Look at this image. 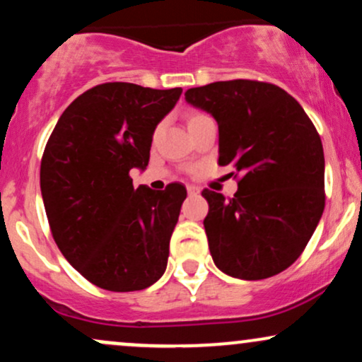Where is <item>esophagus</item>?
Listing matches in <instances>:
<instances>
[{"instance_id": "1", "label": "esophagus", "mask_w": 362, "mask_h": 362, "mask_svg": "<svg viewBox=\"0 0 362 362\" xmlns=\"http://www.w3.org/2000/svg\"><path fill=\"white\" fill-rule=\"evenodd\" d=\"M199 192H201V190H199V187L187 185V194H189V195H197Z\"/></svg>"}]
</instances>
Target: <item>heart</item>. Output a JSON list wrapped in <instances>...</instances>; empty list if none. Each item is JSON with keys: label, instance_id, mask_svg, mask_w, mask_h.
<instances>
[{"label": "heart", "instance_id": "b5f03b06", "mask_svg": "<svg viewBox=\"0 0 362 362\" xmlns=\"http://www.w3.org/2000/svg\"><path fill=\"white\" fill-rule=\"evenodd\" d=\"M204 117H207V115H206V114H202V112H197V110H192V112H189V114L185 115V120H187V127L194 126L195 122H199V120H201V119H204Z\"/></svg>", "mask_w": 362, "mask_h": 362}]
</instances>
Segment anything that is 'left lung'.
I'll return each mask as SVG.
<instances>
[{"instance_id":"obj_1","label":"left lung","mask_w":362,"mask_h":362,"mask_svg":"<svg viewBox=\"0 0 362 362\" xmlns=\"http://www.w3.org/2000/svg\"><path fill=\"white\" fill-rule=\"evenodd\" d=\"M185 100L216 119L219 165L242 173L231 199L202 190L216 267L247 281L286 271L325 207V158L313 122L288 91L265 81H216L187 90Z\"/></svg>"}]
</instances>
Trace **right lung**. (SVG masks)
Returning <instances> with one entry per match:
<instances>
[{"label":"right lung","mask_w":362,"mask_h":362,"mask_svg":"<svg viewBox=\"0 0 362 362\" xmlns=\"http://www.w3.org/2000/svg\"><path fill=\"white\" fill-rule=\"evenodd\" d=\"M180 95L182 88L102 83L62 112L45 144L40 190L54 242L98 288L146 289L167 269L187 190L134 189L129 172L148 167L155 127Z\"/></svg>","instance_id":"right-lung-1"}]
</instances>
